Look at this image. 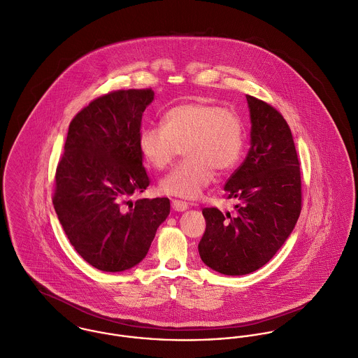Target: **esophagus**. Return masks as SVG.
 Here are the masks:
<instances>
[{
	"instance_id": "1",
	"label": "esophagus",
	"mask_w": 358,
	"mask_h": 358,
	"mask_svg": "<svg viewBox=\"0 0 358 358\" xmlns=\"http://www.w3.org/2000/svg\"><path fill=\"white\" fill-rule=\"evenodd\" d=\"M171 208L176 212H184V210L188 209V203L184 202V201H180V199H173L171 201Z\"/></svg>"
}]
</instances>
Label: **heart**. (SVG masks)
Masks as SVG:
<instances>
[{
  "mask_svg": "<svg viewBox=\"0 0 358 358\" xmlns=\"http://www.w3.org/2000/svg\"><path fill=\"white\" fill-rule=\"evenodd\" d=\"M243 143V123L235 110L192 101L169 109L162 127L143 129L138 149L150 167L163 170L182 148L185 159L159 187L167 195L192 199L213 181L215 170L227 173L238 164Z\"/></svg>",
  "mask_w": 358,
  "mask_h": 358,
  "instance_id": "heart-1",
  "label": "heart"
}]
</instances>
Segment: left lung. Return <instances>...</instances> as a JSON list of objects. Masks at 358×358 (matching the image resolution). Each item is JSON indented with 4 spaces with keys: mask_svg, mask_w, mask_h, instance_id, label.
I'll list each match as a JSON object with an SVG mask.
<instances>
[{
    "mask_svg": "<svg viewBox=\"0 0 358 358\" xmlns=\"http://www.w3.org/2000/svg\"><path fill=\"white\" fill-rule=\"evenodd\" d=\"M250 149L224 185L235 213L205 208L202 262L225 275L250 274L284 245L301 210L300 162L284 116L270 103L246 95Z\"/></svg>",
    "mask_w": 358,
    "mask_h": 358,
    "instance_id": "left-lung-1",
    "label": "left lung"
}]
</instances>
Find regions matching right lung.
Here are the masks:
<instances>
[{
	"label": "right lung",
	"instance_id": "obj_1",
	"mask_svg": "<svg viewBox=\"0 0 358 358\" xmlns=\"http://www.w3.org/2000/svg\"><path fill=\"white\" fill-rule=\"evenodd\" d=\"M153 95L152 88L108 92L69 124L52 203L76 252L101 271L138 264L170 213L167 198L130 201L150 182L138 138Z\"/></svg>",
	"mask_w": 358,
	"mask_h": 358
}]
</instances>
